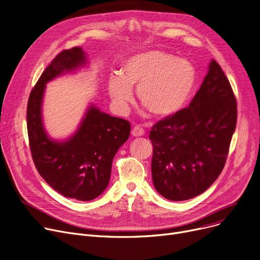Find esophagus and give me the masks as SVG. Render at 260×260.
Returning <instances> with one entry per match:
<instances>
[{"mask_svg":"<svg viewBox=\"0 0 260 260\" xmlns=\"http://www.w3.org/2000/svg\"><path fill=\"white\" fill-rule=\"evenodd\" d=\"M131 133H132L133 137H143V135L145 134V131L140 126H134L132 131H131Z\"/></svg>","mask_w":260,"mask_h":260,"instance_id":"34e87169","label":"esophagus"}]
</instances>
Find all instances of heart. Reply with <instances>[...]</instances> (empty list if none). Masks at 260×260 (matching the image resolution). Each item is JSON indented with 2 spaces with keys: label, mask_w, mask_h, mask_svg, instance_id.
<instances>
[{
  "label": "heart",
  "mask_w": 260,
  "mask_h": 260,
  "mask_svg": "<svg viewBox=\"0 0 260 260\" xmlns=\"http://www.w3.org/2000/svg\"><path fill=\"white\" fill-rule=\"evenodd\" d=\"M197 80L194 67L186 59L164 51H148L127 59L120 75L108 81L109 95L114 107L123 113L137 88L139 102L159 118L176 114L187 103Z\"/></svg>",
  "instance_id": "heart-1"
}]
</instances>
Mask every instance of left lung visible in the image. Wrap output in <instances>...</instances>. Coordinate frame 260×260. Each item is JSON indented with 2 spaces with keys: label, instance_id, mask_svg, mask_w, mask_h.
I'll use <instances>...</instances> for the list:
<instances>
[{
  "label": "left lung",
  "instance_id": "left-lung-1",
  "mask_svg": "<svg viewBox=\"0 0 260 260\" xmlns=\"http://www.w3.org/2000/svg\"><path fill=\"white\" fill-rule=\"evenodd\" d=\"M236 120L231 84L212 60L188 108L159 120L150 131L156 191L171 201L188 200L204 192L224 167Z\"/></svg>",
  "mask_w": 260,
  "mask_h": 260
}]
</instances>
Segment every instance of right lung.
Wrapping results in <instances>:
<instances>
[{
	"label": "right lung",
	"mask_w": 260,
	"mask_h": 260,
	"mask_svg": "<svg viewBox=\"0 0 260 260\" xmlns=\"http://www.w3.org/2000/svg\"><path fill=\"white\" fill-rule=\"evenodd\" d=\"M88 63L82 47L61 52L42 73L27 104V132L37 170L60 194L79 201H91L105 191L113 157L131 130L128 120L111 116L91 104L70 138L59 141L47 134L42 117L46 83Z\"/></svg>",
	"instance_id": "1"
}]
</instances>
